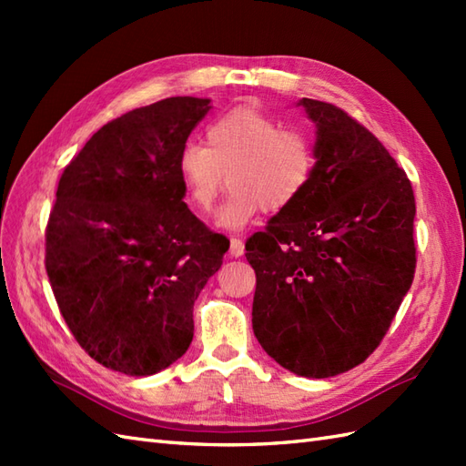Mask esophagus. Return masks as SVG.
Instances as JSON below:
<instances>
[{
	"instance_id": "1",
	"label": "esophagus",
	"mask_w": 466,
	"mask_h": 466,
	"mask_svg": "<svg viewBox=\"0 0 466 466\" xmlns=\"http://www.w3.org/2000/svg\"><path fill=\"white\" fill-rule=\"evenodd\" d=\"M242 254H244V242L240 238H236V236H232V238H230V256H232V258H240Z\"/></svg>"
}]
</instances>
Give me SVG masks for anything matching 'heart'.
Segmentation results:
<instances>
[{
	"label": "heart",
	"mask_w": 466,
	"mask_h": 466,
	"mask_svg": "<svg viewBox=\"0 0 466 466\" xmlns=\"http://www.w3.org/2000/svg\"><path fill=\"white\" fill-rule=\"evenodd\" d=\"M316 147L309 132L282 127L256 107L238 106L206 127V146L186 144L177 156L184 190L198 212L208 214L228 182L230 198L218 216L228 228H242L258 214L282 212L310 186Z\"/></svg>",
	"instance_id": "b5f03b06"
}]
</instances>
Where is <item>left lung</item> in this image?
Instances as JSON below:
<instances>
[{"mask_svg":"<svg viewBox=\"0 0 466 466\" xmlns=\"http://www.w3.org/2000/svg\"><path fill=\"white\" fill-rule=\"evenodd\" d=\"M319 127L299 202L246 242L252 329L284 369L329 379L379 349L417 268L410 180L379 137L329 102H300Z\"/></svg>","mask_w":466,"mask_h":466,"instance_id":"1","label":"left lung"}]
</instances>
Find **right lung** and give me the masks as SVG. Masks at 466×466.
<instances>
[{
    "mask_svg": "<svg viewBox=\"0 0 466 466\" xmlns=\"http://www.w3.org/2000/svg\"><path fill=\"white\" fill-rule=\"evenodd\" d=\"M210 100L166 97L100 127L64 167L46 272L69 332L106 369L150 376L187 350L194 302L230 240L187 210L177 156Z\"/></svg>",
    "mask_w": 466,
    "mask_h": 466,
    "instance_id": "right-lung-1",
    "label": "right lung"
}]
</instances>
